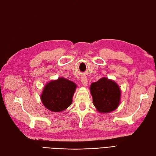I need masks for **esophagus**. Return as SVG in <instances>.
Returning <instances> with one entry per match:
<instances>
[{
    "label": "esophagus",
    "instance_id": "obj_1",
    "mask_svg": "<svg viewBox=\"0 0 156 156\" xmlns=\"http://www.w3.org/2000/svg\"><path fill=\"white\" fill-rule=\"evenodd\" d=\"M81 83L84 87L87 86L88 80H87V77L86 76H84V77H81Z\"/></svg>",
    "mask_w": 156,
    "mask_h": 156
}]
</instances>
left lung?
<instances>
[{"label":"left lung","mask_w":156,"mask_h":156,"mask_svg":"<svg viewBox=\"0 0 156 156\" xmlns=\"http://www.w3.org/2000/svg\"><path fill=\"white\" fill-rule=\"evenodd\" d=\"M89 89L92 96L93 104L99 112H111L119 106L121 90L119 84L113 80L102 77L92 83Z\"/></svg>","instance_id":"left-lung-1"}]
</instances>
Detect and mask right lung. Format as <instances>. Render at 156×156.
<instances>
[{
	"label": "right lung",
	"mask_w": 156,
	"mask_h": 156,
	"mask_svg": "<svg viewBox=\"0 0 156 156\" xmlns=\"http://www.w3.org/2000/svg\"><path fill=\"white\" fill-rule=\"evenodd\" d=\"M77 87L75 83L62 77L52 80L44 87L41 101L48 110L54 112H62L72 103Z\"/></svg>",
	"instance_id": "1"
}]
</instances>
